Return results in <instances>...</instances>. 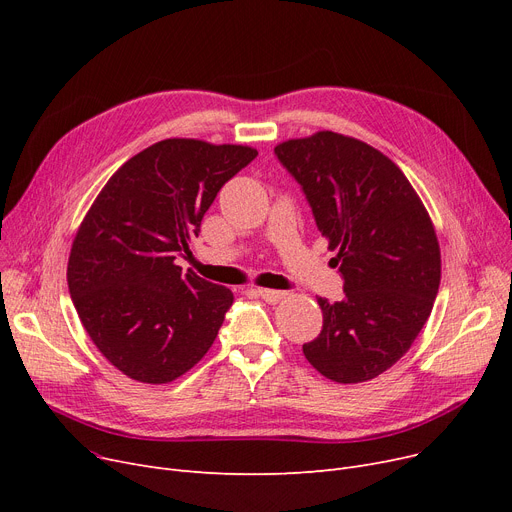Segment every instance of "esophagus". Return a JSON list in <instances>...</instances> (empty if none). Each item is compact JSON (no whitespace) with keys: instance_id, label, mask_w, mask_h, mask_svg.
<instances>
[{"instance_id":"obj_1","label":"esophagus","mask_w":512,"mask_h":512,"mask_svg":"<svg viewBox=\"0 0 512 512\" xmlns=\"http://www.w3.org/2000/svg\"><path fill=\"white\" fill-rule=\"evenodd\" d=\"M257 294L267 303H278L286 297L284 290H272V288H257Z\"/></svg>"}]
</instances>
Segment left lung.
Here are the masks:
<instances>
[{
    "instance_id": "8db88e82",
    "label": "left lung",
    "mask_w": 512,
    "mask_h": 512,
    "mask_svg": "<svg viewBox=\"0 0 512 512\" xmlns=\"http://www.w3.org/2000/svg\"><path fill=\"white\" fill-rule=\"evenodd\" d=\"M274 153L338 251L344 280L342 301L317 299L324 328L303 353L332 382L378 378L409 351L436 301L442 261L429 213L394 161L359 139L321 130Z\"/></svg>"
}]
</instances>
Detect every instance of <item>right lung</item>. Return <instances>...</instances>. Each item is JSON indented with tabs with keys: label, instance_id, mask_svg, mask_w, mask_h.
I'll return each instance as SVG.
<instances>
[{
	"label": "right lung",
	"instance_id": "1",
	"mask_svg": "<svg viewBox=\"0 0 512 512\" xmlns=\"http://www.w3.org/2000/svg\"><path fill=\"white\" fill-rule=\"evenodd\" d=\"M257 157L247 145L159 141L107 180L80 224L68 288L101 355L128 378L168 384L195 367L234 294L182 267L220 188Z\"/></svg>",
	"mask_w": 512,
	"mask_h": 512
}]
</instances>
